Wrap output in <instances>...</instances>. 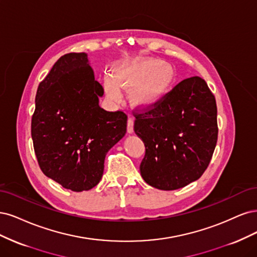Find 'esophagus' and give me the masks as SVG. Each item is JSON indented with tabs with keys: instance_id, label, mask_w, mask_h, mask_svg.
Listing matches in <instances>:
<instances>
[{
	"instance_id": "1",
	"label": "esophagus",
	"mask_w": 257,
	"mask_h": 257,
	"mask_svg": "<svg viewBox=\"0 0 257 257\" xmlns=\"http://www.w3.org/2000/svg\"><path fill=\"white\" fill-rule=\"evenodd\" d=\"M134 123H135L134 118L129 117L127 120V132L128 134H132V132H134Z\"/></svg>"
}]
</instances>
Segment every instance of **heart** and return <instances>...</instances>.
<instances>
[{
    "label": "heart",
    "mask_w": 257,
    "mask_h": 257,
    "mask_svg": "<svg viewBox=\"0 0 257 257\" xmlns=\"http://www.w3.org/2000/svg\"><path fill=\"white\" fill-rule=\"evenodd\" d=\"M174 82V71L158 60H135L118 65L114 77L106 78L104 88L111 99L119 98L118 85L135 86L131 99L142 107H151L160 102L167 95Z\"/></svg>",
    "instance_id": "b5f03b06"
}]
</instances>
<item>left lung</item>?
<instances>
[{"label":"left lung","mask_w":257,"mask_h":257,"mask_svg":"<svg viewBox=\"0 0 257 257\" xmlns=\"http://www.w3.org/2000/svg\"><path fill=\"white\" fill-rule=\"evenodd\" d=\"M135 131L145 145L140 172L160 190H176L200 178L218 140L217 103L200 77L185 79L151 107L134 111Z\"/></svg>","instance_id":"1"}]
</instances>
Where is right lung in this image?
<instances>
[{
  "label": "right lung",
  "mask_w": 257,
  "mask_h": 257,
  "mask_svg": "<svg viewBox=\"0 0 257 257\" xmlns=\"http://www.w3.org/2000/svg\"><path fill=\"white\" fill-rule=\"evenodd\" d=\"M102 95L85 53L61 56L37 88L31 134L39 168L71 191L98 185L106 153L127 131L125 112L99 106Z\"/></svg>",
  "instance_id": "1"
}]
</instances>
